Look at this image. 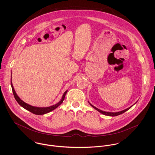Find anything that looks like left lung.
<instances>
[{"label": "left lung", "instance_id": "8db88e82", "mask_svg": "<svg viewBox=\"0 0 155 155\" xmlns=\"http://www.w3.org/2000/svg\"><path fill=\"white\" fill-rule=\"evenodd\" d=\"M137 102H136L135 104H136V103H137ZM88 103L89 104H90V106H92L94 109H95L96 110L99 111L100 113H102V114H104V115L109 116H118V115H119V114H121L124 113V112H125V111L128 110L130 109H131V108L133 107V106L135 104H134L133 105H132L131 106H130V107H128V108H127V109H125V110H123L119 111H117V112H110V111H103L101 110H100V109H98V108L95 107L94 106H93L92 104H91L89 101Z\"/></svg>", "mask_w": 155, "mask_h": 155}]
</instances>
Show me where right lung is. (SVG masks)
Returning a JSON list of instances; mask_svg holds the SVG:
<instances>
[{"instance_id":"1","label":"right lung","mask_w":155,"mask_h":155,"mask_svg":"<svg viewBox=\"0 0 155 155\" xmlns=\"http://www.w3.org/2000/svg\"><path fill=\"white\" fill-rule=\"evenodd\" d=\"M12 76H11V87H12V92H13V94H14V96L16 100V101H17V103L22 107L24 109H25V110H27L29 111L31 113H33V114H37V115H42V114H44L46 113H48L51 111L54 110V109H55L56 108H57L64 101V98H65V96H66V94L67 92V90L66 91L63 96H62V98L61 99V100L57 104H55V105H53V106H49V107H35V106H31L26 103H25L24 101H23L18 96V95L17 94V93L15 92V91L14 89V88L13 87V85H12Z\"/></svg>"}]
</instances>
